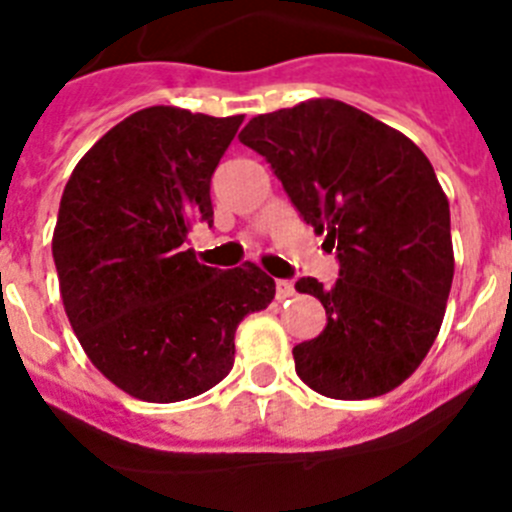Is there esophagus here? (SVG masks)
<instances>
[{"instance_id": "obj_1", "label": "esophagus", "mask_w": 512, "mask_h": 512, "mask_svg": "<svg viewBox=\"0 0 512 512\" xmlns=\"http://www.w3.org/2000/svg\"><path fill=\"white\" fill-rule=\"evenodd\" d=\"M294 297V284L289 279L276 281V299H289Z\"/></svg>"}]
</instances>
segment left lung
I'll use <instances>...</instances> for the list:
<instances>
[{
    "label": "left lung",
    "instance_id": "1",
    "mask_svg": "<svg viewBox=\"0 0 512 512\" xmlns=\"http://www.w3.org/2000/svg\"><path fill=\"white\" fill-rule=\"evenodd\" d=\"M238 139L266 157L340 261L330 289L312 276L294 284L327 314L292 350L297 375L340 401L401 386L437 340L454 276L449 200L426 154L335 98L253 116Z\"/></svg>",
    "mask_w": 512,
    "mask_h": 512
}]
</instances>
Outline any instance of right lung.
I'll use <instances>...</instances> for the list:
<instances>
[{"label":"right lung","instance_id":"add662e5","mask_svg":"<svg viewBox=\"0 0 512 512\" xmlns=\"http://www.w3.org/2000/svg\"><path fill=\"white\" fill-rule=\"evenodd\" d=\"M243 116L149 106L106 131L63 190L53 259L91 363L129 396L175 403L233 368L236 330L271 304L256 264L213 269L185 248L213 223L210 177Z\"/></svg>","mask_w":512,"mask_h":512}]
</instances>
